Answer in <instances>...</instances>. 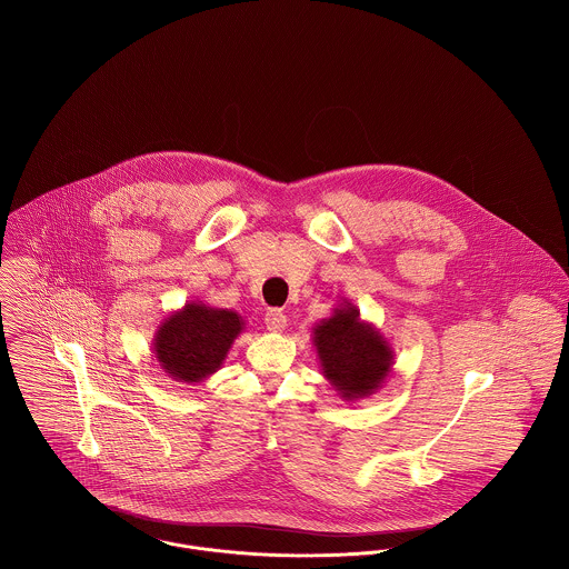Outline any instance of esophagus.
<instances>
[{"label":"esophagus","instance_id":"obj_1","mask_svg":"<svg viewBox=\"0 0 569 569\" xmlns=\"http://www.w3.org/2000/svg\"><path fill=\"white\" fill-rule=\"evenodd\" d=\"M264 325L271 332H282L287 328V316L280 309H269L264 313Z\"/></svg>","mask_w":569,"mask_h":569}]
</instances>
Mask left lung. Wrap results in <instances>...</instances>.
Segmentation results:
<instances>
[{"instance_id": "8db88e82", "label": "left lung", "mask_w": 569, "mask_h": 569, "mask_svg": "<svg viewBox=\"0 0 569 569\" xmlns=\"http://www.w3.org/2000/svg\"><path fill=\"white\" fill-rule=\"evenodd\" d=\"M320 368L341 401H359L383 388L395 366V350L381 330L361 320L350 300L313 328Z\"/></svg>"}]
</instances>
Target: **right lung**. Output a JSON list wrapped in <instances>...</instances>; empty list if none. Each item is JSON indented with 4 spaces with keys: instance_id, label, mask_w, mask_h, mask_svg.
<instances>
[{
    "instance_id": "add662e5",
    "label": "right lung",
    "mask_w": 569,
    "mask_h": 569,
    "mask_svg": "<svg viewBox=\"0 0 569 569\" xmlns=\"http://www.w3.org/2000/svg\"><path fill=\"white\" fill-rule=\"evenodd\" d=\"M243 330L244 320L237 311L190 300L158 326L153 352L170 379L194 386L223 366Z\"/></svg>"
}]
</instances>
